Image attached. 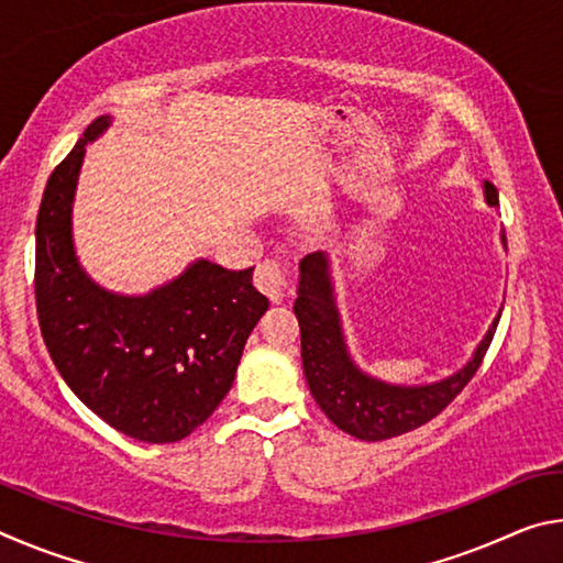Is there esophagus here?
<instances>
[{
	"label": "esophagus",
	"instance_id": "1",
	"mask_svg": "<svg viewBox=\"0 0 563 563\" xmlns=\"http://www.w3.org/2000/svg\"><path fill=\"white\" fill-rule=\"evenodd\" d=\"M255 285L271 298V302H280L288 290V268L280 261H265L255 271Z\"/></svg>",
	"mask_w": 563,
	"mask_h": 563
}]
</instances>
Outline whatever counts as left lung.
<instances>
[{"instance_id":"1","label":"left lung","mask_w":563,"mask_h":563,"mask_svg":"<svg viewBox=\"0 0 563 563\" xmlns=\"http://www.w3.org/2000/svg\"><path fill=\"white\" fill-rule=\"evenodd\" d=\"M484 201L492 208L499 206V194L489 180H484ZM501 241L507 245V238L501 235ZM292 310L300 322L302 369L310 395L332 424L365 442L412 432L440 415L479 369L501 318V312L494 318L487 335L454 375L427 385H393L367 375L350 355L328 253L318 251L300 261Z\"/></svg>"}]
</instances>
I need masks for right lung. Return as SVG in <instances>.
<instances>
[{
    "label": "right lung",
    "mask_w": 563,
    "mask_h": 563,
    "mask_svg": "<svg viewBox=\"0 0 563 563\" xmlns=\"http://www.w3.org/2000/svg\"><path fill=\"white\" fill-rule=\"evenodd\" d=\"M99 117L46 180L36 216V312L46 350L71 393L139 442L188 437L223 402L245 340L268 310L253 268L198 258L146 295L111 292L79 263L71 211Z\"/></svg>",
    "instance_id": "1"
}]
</instances>
